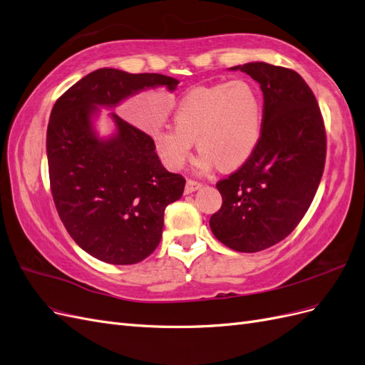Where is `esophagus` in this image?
Masks as SVG:
<instances>
[{
    "label": "esophagus",
    "mask_w": 365,
    "mask_h": 365,
    "mask_svg": "<svg viewBox=\"0 0 365 365\" xmlns=\"http://www.w3.org/2000/svg\"><path fill=\"white\" fill-rule=\"evenodd\" d=\"M201 187H202V182L195 181V180H187L184 192H185L187 195H189V193H193V192L197 190V189H201Z\"/></svg>",
    "instance_id": "34e87169"
}]
</instances>
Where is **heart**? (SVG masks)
Wrapping results in <instances>:
<instances>
[{"mask_svg": "<svg viewBox=\"0 0 365 365\" xmlns=\"http://www.w3.org/2000/svg\"><path fill=\"white\" fill-rule=\"evenodd\" d=\"M173 125L152 130L153 148L165 168L182 169L196 140L202 169L216 163L222 169H235L259 145L263 102L256 86L244 79L195 86L176 103Z\"/></svg>", "mask_w": 365, "mask_h": 365, "instance_id": "obj_1", "label": "heart"}]
</instances>
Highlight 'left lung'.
<instances>
[{
    "mask_svg": "<svg viewBox=\"0 0 365 365\" xmlns=\"http://www.w3.org/2000/svg\"><path fill=\"white\" fill-rule=\"evenodd\" d=\"M231 70L260 83L263 128L252 155L217 181L222 205L210 228L228 248L257 252L289 236L311 207L324 170L326 128L312 90L297 71L264 62Z\"/></svg>",
    "mask_w": 365,
    "mask_h": 365,
    "instance_id": "8db88e82",
    "label": "left lung"
}]
</instances>
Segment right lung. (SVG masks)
Returning <instances> with one entry per match:
<instances>
[{
	"instance_id": "right-lung-1",
	"label": "right lung",
	"mask_w": 365,
	"mask_h": 365,
	"mask_svg": "<svg viewBox=\"0 0 365 365\" xmlns=\"http://www.w3.org/2000/svg\"><path fill=\"white\" fill-rule=\"evenodd\" d=\"M178 81L157 73L101 68L68 88L51 109L47 128L50 189L63 227L93 257L132 264L155 251L164 210L182 196L185 180L170 173L152 137L113 113L117 135L98 140L91 129L97 106H115L145 88Z\"/></svg>"
}]
</instances>
